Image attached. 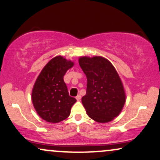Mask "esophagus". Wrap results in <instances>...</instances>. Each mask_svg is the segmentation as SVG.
<instances>
[{"label": "esophagus", "instance_id": "34e87169", "mask_svg": "<svg viewBox=\"0 0 160 160\" xmlns=\"http://www.w3.org/2000/svg\"><path fill=\"white\" fill-rule=\"evenodd\" d=\"M80 98H81V95H77V97H76V99L78 101H80Z\"/></svg>", "mask_w": 160, "mask_h": 160}]
</instances>
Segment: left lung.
I'll return each mask as SVG.
<instances>
[{
    "mask_svg": "<svg viewBox=\"0 0 160 160\" xmlns=\"http://www.w3.org/2000/svg\"><path fill=\"white\" fill-rule=\"evenodd\" d=\"M79 65L87 79L82 103L87 115L100 123L111 122L126 102L122 80L111 62L102 56H81Z\"/></svg>",
    "mask_w": 160,
    "mask_h": 160,
    "instance_id": "obj_1",
    "label": "left lung"
}]
</instances>
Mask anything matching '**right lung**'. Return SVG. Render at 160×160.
<instances>
[{
	"mask_svg": "<svg viewBox=\"0 0 160 160\" xmlns=\"http://www.w3.org/2000/svg\"><path fill=\"white\" fill-rule=\"evenodd\" d=\"M74 62L63 56L52 58L37 78L32 92V103L38 114L48 122L65 120L77 100L69 95L63 77Z\"/></svg>",
	"mask_w": 160,
	"mask_h": 160,
	"instance_id": "add662e5",
	"label": "right lung"
}]
</instances>
